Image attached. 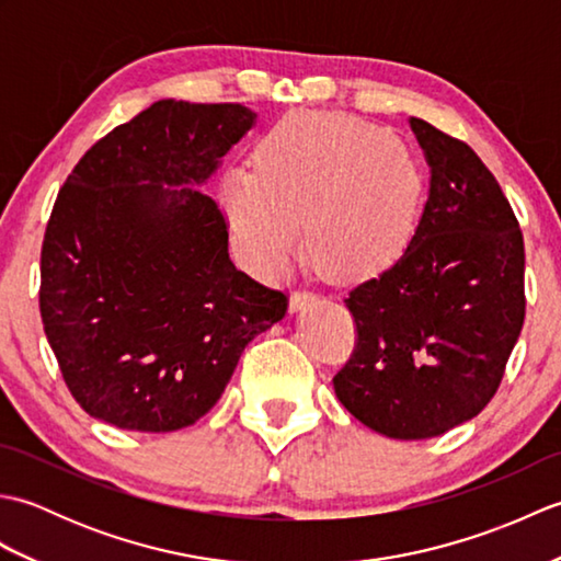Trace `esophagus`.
I'll return each instance as SVG.
<instances>
[{
  "instance_id": "obj_1",
  "label": "esophagus",
  "mask_w": 561,
  "mask_h": 561,
  "mask_svg": "<svg viewBox=\"0 0 561 561\" xmlns=\"http://www.w3.org/2000/svg\"><path fill=\"white\" fill-rule=\"evenodd\" d=\"M316 301V296L311 291H294L291 294V301H289V308L291 311H301V308L311 306Z\"/></svg>"
}]
</instances>
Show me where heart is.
Wrapping results in <instances>:
<instances>
[{
    "label": "heart",
    "mask_w": 561,
    "mask_h": 561,
    "mask_svg": "<svg viewBox=\"0 0 561 561\" xmlns=\"http://www.w3.org/2000/svg\"><path fill=\"white\" fill-rule=\"evenodd\" d=\"M226 205L250 262L282 274L311 253L328 277L396 265L424 205V171L402 139L347 113H296L262 139L257 171H236Z\"/></svg>",
    "instance_id": "heart-1"
}]
</instances>
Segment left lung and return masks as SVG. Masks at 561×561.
I'll return each mask as SVG.
<instances>
[{
    "mask_svg": "<svg viewBox=\"0 0 561 561\" xmlns=\"http://www.w3.org/2000/svg\"><path fill=\"white\" fill-rule=\"evenodd\" d=\"M410 125L432 165L428 199L402 257L344 299L356 340L332 378L356 420L404 440L490 404L526 318V250L502 185L462 139Z\"/></svg>",
    "mask_w": 561,
    "mask_h": 561,
    "instance_id": "8db88e82",
    "label": "left lung"
}]
</instances>
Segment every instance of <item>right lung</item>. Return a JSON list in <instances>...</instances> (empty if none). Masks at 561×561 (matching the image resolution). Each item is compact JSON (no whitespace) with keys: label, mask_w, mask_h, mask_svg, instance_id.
<instances>
[{"label":"right lung","mask_w":561,"mask_h":561,"mask_svg":"<svg viewBox=\"0 0 561 561\" xmlns=\"http://www.w3.org/2000/svg\"><path fill=\"white\" fill-rule=\"evenodd\" d=\"M253 121L238 103L157 101L59 187L41 318L71 398L96 420L129 432L195 424L245 344L287 313V294L236 270L229 221L199 187Z\"/></svg>","instance_id":"obj_1"}]
</instances>
